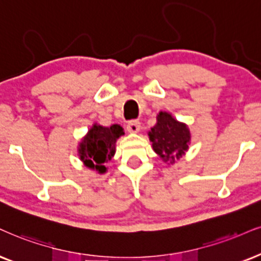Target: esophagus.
<instances>
[{"label": "esophagus", "mask_w": 261, "mask_h": 261, "mask_svg": "<svg viewBox=\"0 0 261 261\" xmlns=\"http://www.w3.org/2000/svg\"><path fill=\"white\" fill-rule=\"evenodd\" d=\"M140 128H141L140 122L136 121V120L128 122V124H127V130L129 132V133H138V132L140 130Z\"/></svg>", "instance_id": "esophagus-1"}]
</instances>
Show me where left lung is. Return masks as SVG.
<instances>
[{"instance_id": "1", "label": "left lung", "mask_w": 261, "mask_h": 261, "mask_svg": "<svg viewBox=\"0 0 261 261\" xmlns=\"http://www.w3.org/2000/svg\"><path fill=\"white\" fill-rule=\"evenodd\" d=\"M149 138L152 141L153 151L165 162L172 165L185 155L191 141L188 125L165 111L157 115V123L151 128Z\"/></svg>"}]
</instances>
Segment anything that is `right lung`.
Instances as JSON below:
<instances>
[{"label": "right lung", "instance_id": "right-lung-1", "mask_svg": "<svg viewBox=\"0 0 261 261\" xmlns=\"http://www.w3.org/2000/svg\"><path fill=\"white\" fill-rule=\"evenodd\" d=\"M121 136H124V132L120 124H112L110 127L93 124L79 145L80 160L86 167L102 174L108 170L105 163L115 155L116 140Z\"/></svg>", "mask_w": 261, "mask_h": 261}]
</instances>
